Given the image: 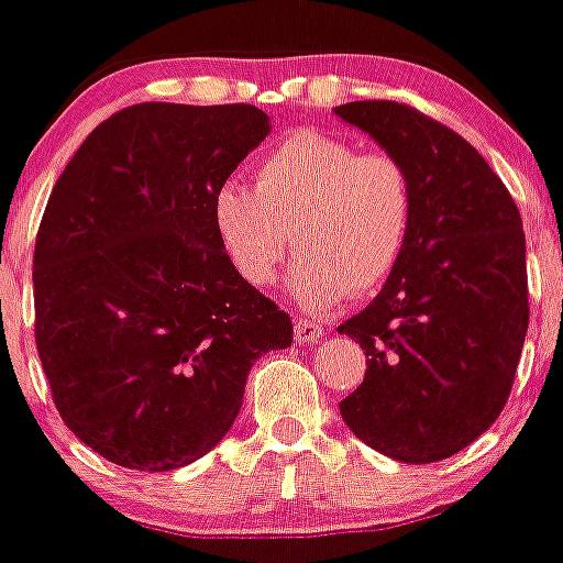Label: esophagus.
I'll list each match as a JSON object with an SVG mask.
<instances>
[{"label": "esophagus", "instance_id": "34e87169", "mask_svg": "<svg viewBox=\"0 0 563 563\" xmlns=\"http://www.w3.org/2000/svg\"><path fill=\"white\" fill-rule=\"evenodd\" d=\"M295 338L297 344H318L323 338V327L318 321L300 318V321H295Z\"/></svg>", "mask_w": 563, "mask_h": 563}]
</instances>
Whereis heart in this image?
I'll return each instance as SVG.
<instances>
[{
  "label": "heart",
  "mask_w": 563,
  "mask_h": 563,
  "mask_svg": "<svg viewBox=\"0 0 563 563\" xmlns=\"http://www.w3.org/2000/svg\"><path fill=\"white\" fill-rule=\"evenodd\" d=\"M251 176L254 187L225 181L213 194V228L245 283L268 286L295 245L291 291L321 309L346 291L376 289L399 266L413 181L393 153H361L329 132L297 130L260 155Z\"/></svg>",
  "instance_id": "b5f03b06"
}]
</instances>
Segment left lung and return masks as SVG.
Segmentation results:
<instances>
[{"mask_svg":"<svg viewBox=\"0 0 563 563\" xmlns=\"http://www.w3.org/2000/svg\"><path fill=\"white\" fill-rule=\"evenodd\" d=\"M413 181V225L376 300L338 327L367 358L341 401L350 431L399 463L454 456L506 408L529 329L527 240L515 199L477 150L419 109H335Z\"/></svg>","mask_w":563,"mask_h":563,"instance_id":"left-lung-1","label":"left lung"}]
</instances>
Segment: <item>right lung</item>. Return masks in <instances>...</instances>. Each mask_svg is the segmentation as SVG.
Here are the masks:
<instances>
[{
    "label": "right lung",
    "mask_w": 563,
    "mask_h": 563,
    "mask_svg": "<svg viewBox=\"0 0 563 563\" xmlns=\"http://www.w3.org/2000/svg\"><path fill=\"white\" fill-rule=\"evenodd\" d=\"M268 135L251 103H135L57 178L34 245V338L63 422L109 463L173 472L234 424L291 318L231 266L213 194Z\"/></svg>",
    "instance_id": "right-lung-1"
}]
</instances>
